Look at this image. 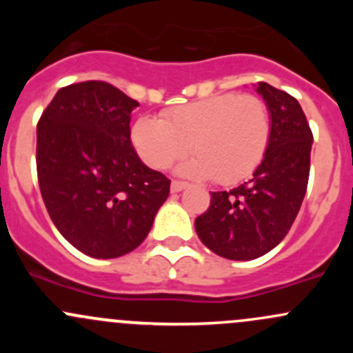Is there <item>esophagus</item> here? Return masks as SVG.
I'll return each instance as SVG.
<instances>
[{
    "instance_id": "1",
    "label": "esophagus",
    "mask_w": 353,
    "mask_h": 353,
    "mask_svg": "<svg viewBox=\"0 0 353 353\" xmlns=\"http://www.w3.org/2000/svg\"><path fill=\"white\" fill-rule=\"evenodd\" d=\"M188 188L186 183H181V181H172V184H170V193H181V191H184Z\"/></svg>"
}]
</instances>
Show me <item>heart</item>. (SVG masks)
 I'll return each mask as SVG.
<instances>
[{
	"instance_id": "b5f03b06",
	"label": "heart",
	"mask_w": 353,
	"mask_h": 353,
	"mask_svg": "<svg viewBox=\"0 0 353 353\" xmlns=\"http://www.w3.org/2000/svg\"><path fill=\"white\" fill-rule=\"evenodd\" d=\"M272 137V119L256 95L222 94L177 105L162 119L140 117L131 143L145 165L163 170L191 148L196 157L177 167L191 179L237 184L263 162Z\"/></svg>"
}]
</instances>
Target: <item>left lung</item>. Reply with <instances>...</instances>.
<instances>
[{"instance_id": "8db88e82", "label": "left lung", "mask_w": 353, "mask_h": 353, "mask_svg": "<svg viewBox=\"0 0 353 353\" xmlns=\"http://www.w3.org/2000/svg\"><path fill=\"white\" fill-rule=\"evenodd\" d=\"M272 119V137L252 179L212 193L210 208L194 220L201 243L222 258L249 261L287 236L307 190L312 133L301 104L287 92L259 81Z\"/></svg>"}]
</instances>
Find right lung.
Listing matches in <instances>:
<instances>
[{
	"instance_id": "1",
	"label": "right lung",
	"mask_w": 353,
	"mask_h": 353,
	"mask_svg": "<svg viewBox=\"0 0 353 353\" xmlns=\"http://www.w3.org/2000/svg\"><path fill=\"white\" fill-rule=\"evenodd\" d=\"M138 102L105 81L61 88L37 124V176L56 229L83 254L119 258L145 241L170 181L130 140Z\"/></svg>"
}]
</instances>
